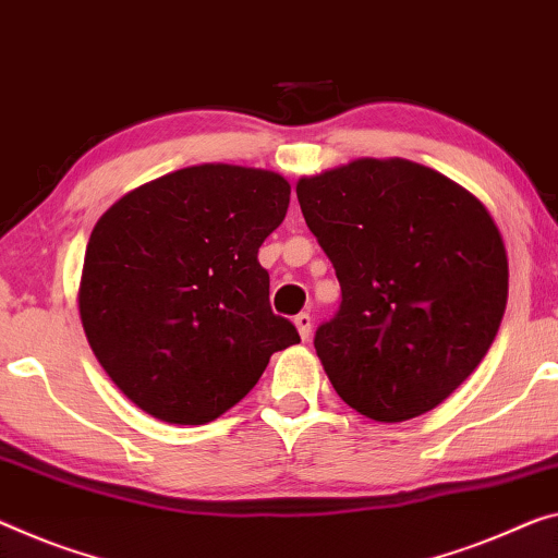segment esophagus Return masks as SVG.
Masks as SVG:
<instances>
[{
	"mask_svg": "<svg viewBox=\"0 0 558 558\" xmlns=\"http://www.w3.org/2000/svg\"><path fill=\"white\" fill-rule=\"evenodd\" d=\"M294 327H296V331H299V337H302V339L306 341L308 333H312V316H308L306 312L296 314V316H294Z\"/></svg>",
	"mask_w": 558,
	"mask_h": 558,
	"instance_id": "1",
	"label": "esophagus"
}]
</instances>
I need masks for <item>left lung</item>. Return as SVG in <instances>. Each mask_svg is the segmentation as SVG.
Wrapping results in <instances>:
<instances>
[{"instance_id": "1", "label": "left lung", "mask_w": 558, "mask_h": 558, "mask_svg": "<svg viewBox=\"0 0 558 558\" xmlns=\"http://www.w3.org/2000/svg\"><path fill=\"white\" fill-rule=\"evenodd\" d=\"M341 306L314 347L331 387L374 422L439 407L482 364L509 294L501 231L464 186L416 161L354 159L296 182Z\"/></svg>"}]
</instances>
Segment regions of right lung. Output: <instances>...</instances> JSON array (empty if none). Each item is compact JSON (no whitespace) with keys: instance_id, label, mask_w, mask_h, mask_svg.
Masks as SVG:
<instances>
[{"instance_id":"obj_1","label":"right lung","mask_w":558,"mask_h":558,"mask_svg":"<svg viewBox=\"0 0 558 558\" xmlns=\"http://www.w3.org/2000/svg\"><path fill=\"white\" fill-rule=\"evenodd\" d=\"M277 171L199 165L136 186L92 229L76 291L99 364L167 424H209L299 344L256 254L289 207Z\"/></svg>"}]
</instances>
